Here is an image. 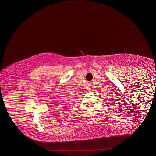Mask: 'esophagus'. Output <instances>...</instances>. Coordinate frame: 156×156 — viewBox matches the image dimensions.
<instances>
[{
  "instance_id": "1",
  "label": "esophagus",
  "mask_w": 156,
  "mask_h": 156,
  "mask_svg": "<svg viewBox=\"0 0 156 156\" xmlns=\"http://www.w3.org/2000/svg\"><path fill=\"white\" fill-rule=\"evenodd\" d=\"M89 90H90V92H91V91H92V90H93V89H92V87H89Z\"/></svg>"
}]
</instances>
